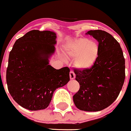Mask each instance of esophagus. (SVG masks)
Segmentation results:
<instances>
[{
  "label": "esophagus",
  "instance_id": "1",
  "mask_svg": "<svg viewBox=\"0 0 131 131\" xmlns=\"http://www.w3.org/2000/svg\"><path fill=\"white\" fill-rule=\"evenodd\" d=\"M69 76H70V79L71 80H73V79L75 78V74L73 71H71L69 72Z\"/></svg>",
  "mask_w": 131,
  "mask_h": 131
}]
</instances>
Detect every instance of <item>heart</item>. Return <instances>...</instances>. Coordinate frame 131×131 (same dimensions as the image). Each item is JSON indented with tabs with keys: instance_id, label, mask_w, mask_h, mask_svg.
Returning <instances> with one entry per match:
<instances>
[{
	"instance_id": "b5f03b06",
	"label": "heart",
	"mask_w": 131,
	"mask_h": 131,
	"mask_svg": "<svg viewBox=\"0 0 131 131\" xmlns=\"http://www.w3.org/2000/svg\"><path fill=\"white\" fill-rule=\"evenodd\" d=\"M66 53L75 58L74 66L79 69L91 68L96 62L99 55V45L96 41L81 38L69 42L66 46Z\"/></svg>"
}]
</instances>
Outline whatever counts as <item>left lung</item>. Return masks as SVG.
<instances>
[{"instance_id": "left-lung-1", "label": "left lung", "mask_w": 131, "mask_h": 131, "mask_svg": "<svg viewBox=\"0 0 131 131\" xmlns=\"http://www.w3.org/2000/svg\"><path fill=\"white\" fill-rule=\"evenodd\" d=\"M86 34L97 40L99 55L86 70H74L80 89L73 101L79 110L98 111L111 105L118 96L125 80V59L119 42L107 32L95 30Z\"/></svg>"}]
</instances>
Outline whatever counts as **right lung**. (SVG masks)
<instances>
[{
	"instance_id": "add662e5",
	"label": "right lung",
	"mask_w": 131,
	"mask_h": 131,
	"mask_svg": "<svg viewBox=\"0 0 131 131\" xmlns=\"http://www.w3.org/2000/svg\"><path fill=\"white\" fill-rule=\"evenodd\" d=\"M56 38L51 31L33 30L16 40L10 51L7 89L14 100L25 109L46 108L55 90L69 81V67L56 69L49 65Z\"/></svg>"
}]
</instances>
